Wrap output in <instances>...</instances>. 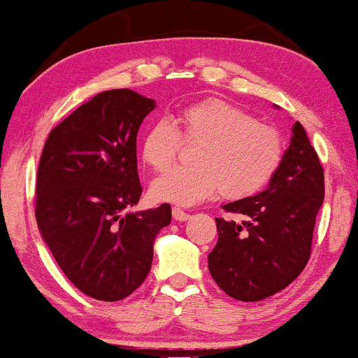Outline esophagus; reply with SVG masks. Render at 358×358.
I'll list each match as a JSON object with an SVG mask.
<instances>
[{
  "label": "esophagus",
  "instance_id": "esophagus-1",
  "mask_svg": "<svg viewBox=\"0 0 358 358\" xmlns=\"http://www.w3.org/2000/svg\"><path fill=\"white\" fill-rule=\"evenodd\" d=\"M172 215H173V220L178 221V222H183V221L189 220V213H186V211H183L181 208H177V207L172 210Z\"/></svg>",
  "mask_w": 358,
  "mask_h": 358
}]
</instances>
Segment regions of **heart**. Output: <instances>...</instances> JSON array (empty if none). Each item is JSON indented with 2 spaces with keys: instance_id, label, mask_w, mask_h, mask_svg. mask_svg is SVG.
Here are the masks:
<instances>
[{
  "instance_id": "obj_1",
  "label": "heart",
  "mask_w": 358,
  "mask_h": 358,
  "mask_svg": "<svg viewBox=\"0 0 358 358\" xmlns=\"http://www.w3.org/2000/svg\"><path fill=\"white\" fill-rule=\"evenodd\" d=\"M180 137L199 141L191 167H177L151 185V197L181 207L220 191L230 201L250 197L273 177L284 156L280 131L254 120L227 101L211 98L157 120L142 137V159L153 171L171 167Z\"/></svg>"
}]
</instances>
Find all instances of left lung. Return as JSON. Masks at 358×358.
<instances>
[{
	"label": "left lung",
	"instance_id": "1",
	"mask_svg": "<svg viewBox=\"0 0 358 358\" xmlns=\"http://www.w3.org/2000/svg\"><path fill=\"white\" fill-rule=\"evenodd\" d=\"M290 131L289 147L268 186L256 196L222 205L238 220L216 217L220 235L208 254V270L235 300L259 301L275 295L310 259L316 216L324 203V169L299 121Z\"/></svg>",
	"mask_w": 358,
	"mask_h": 358
}]
</instances>
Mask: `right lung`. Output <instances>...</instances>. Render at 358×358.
I'll return each mask as SVG.
<instances>
[{"mask_svg":"<svg viewBox=\"0 0 358 358\" xmlns=\"http://www.w3.org/2000/svg\"><path fill=\"white\" fill-rule=\"evenodd\" d=\"M155 99L108 90L48 134L36 183L42 240L74 286L102 301L129 296L148 276L156 235L172 208L138 203L137 132Z\"/></svg>","mask_w":358,"mask_h":358,"instance_id":"add662e5","label":"right lung"}]
</instances>
